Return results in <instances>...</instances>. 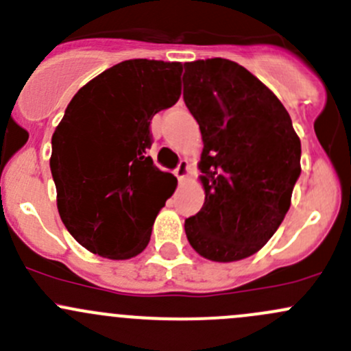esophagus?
Returning a JSON list of instances; mask_svg holds the SVG:
<instances>
[{
	"instance_id": "34e87169",
	"label": "esophagus",
	"mask_w": 351,
	"mask_h": 351,
	"mask_svg": "<svg viewBox=\"0 0 351 351\" xmlns=\"http://www.w3.org/2000/svg\"><path fill=\"white\" fill-rule=\"evenodd\" d=\"M189 171H190L189 161H186V159H182V161L178 162V166H176L175 175H176V178L180 180V182H183V180L186 178V175H189Z\"/></svg>"
}]
</instances>
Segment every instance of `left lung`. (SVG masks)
<instances>
[{
	"label": "left lung",
	"mask_w": 351,
	"mask_h": 351,
	"mask_svg": "<svg viewBox=\"0 0 351 351\" xmlns=\"http://www.w3.org/2000/svg\"><path fill=\"white\" fill-rule=\"evenodd\" d=\"M183 100L200 127L205 202L185 221L198 254L238 261L284 221L300 176V139L277 97L228 59L183 64Z\"/></svg>",
	"instance_id": "obj_1"
}]
</instances>
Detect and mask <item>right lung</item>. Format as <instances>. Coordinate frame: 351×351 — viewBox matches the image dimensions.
<instances>
[{"label": "right lung", "mask_w": 351, "mask_h": 351, "mask_svg": "<svg viewBox=\"0 0 351 351\" xmlns=\"http://www.w3.org/2000/svg\"><path fill=\"white\" fill-rule=\"evenodd\" d=\"M180 74V62H120L84 84L56 127L51 171L59 215L91 253L127 260L149 243L176 182L147 156L149 125L178 101Z\"/></svg>", "instance_id": "add662e5"}]
</instances>
